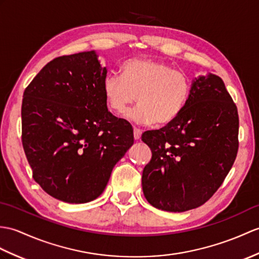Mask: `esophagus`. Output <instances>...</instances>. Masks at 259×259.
<instances>
[{"label":"esophagus","mask_w":259,"mask_h":259,"mask_svg":"<svg viewBox=\"0 0 259 259\" xmlns=\"http://www.w3.org/2000/svg\"><path fill=\"white\" fill-rule=\"evenodd\" d=\"M141 134H142L141 130L135 128V130H134V137H135L136 140H139V139H140V138H141Z\"/></svg>","instance_id":"esophagus-1"}]
</instances>
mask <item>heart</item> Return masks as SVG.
<instances>
[{"label":"heart","instance_id":"obj_1","mask_svg":"<svg viewBox=\"0 0 259 259\" xmlns=\"http://www.w3.org/2000/svg\"><path fill=\"white\" fill-rule=\"evenodd\" d=\"M108 107L138 125L167 124L182 112L190 98L191 81L183 71L152 59H131L121 67V76L110 74L102 82Z\"/></svg>","mask_w":259,"mask_h":259}]
</instances>
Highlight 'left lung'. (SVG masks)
Here are the masks:
<instances>
[{
  "mask_svg": "<svg viewBox=\"0 0 259 259\" xmlns=\"http://www.w3.org/2000/svg\"><path fill=\"white\" fill-rule=\"evenodd\" d=\"M238 123L237 108L222 78L211 73L194 78L180 116L141 137L152 151L142 172L147 201L176 213L203 205L236 159Z\"/></svg>",
  "mask_w": 259,
  "mask_h": 259,
  "instance_id": "8db88e82",
  "label": "left lung"
}]
</instances>
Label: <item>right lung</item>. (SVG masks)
I'll use <instances>...</instances> for the list:
<instances>
[{
    "label": "right lung",
    "instance_id": "1",
    "mask_svg": "<svg viewBox=\"0 0 259 259\" xmlns=\"http://www.w3.org/2000/svg\"><path fill=\"white\" fill-rule=\"evenodd\" d=\"M106 77L97 53L82 52L53 59L24 92V151L35 181L59 201L96 200L134 144L131 125L108 111Z\"/></svg>",
    "mask_w": 259,
    "mask_h": 259
}]
</instances>
